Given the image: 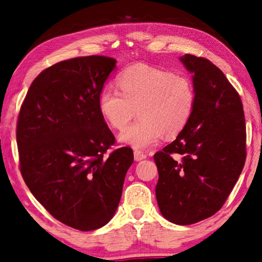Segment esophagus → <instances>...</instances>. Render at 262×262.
I'll list each match as a JSON object with an SVG mask.
<instances>
[{
    "mask_svg": "<svg viewBox=\"0 0 262 262\" xmlns=\"http://www.w3.org/2000/svg\"><path fill=\"white\" fill-rule=\"evenodd\" d=\"M145 157H147V155L143 154L142 151H140V150H135L134 151V158L135 161H142V159H145Z\"/></svg>",
    "mask_w": 262,
    "mask_h": 262,
    "instance_id": "obj_1",
    "label": "esophagus"
}]
</instances>
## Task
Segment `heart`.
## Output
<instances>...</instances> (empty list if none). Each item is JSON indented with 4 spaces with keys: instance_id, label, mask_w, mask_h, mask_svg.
Segmentation results:
<instances>
[{
    "instance_id": "heart-1",
    "label": "heart",
    "mask_w": 262,
    "mask_h": 262,
    "mask_svg": "<svg viewBox=\"0 0 262 262\" xmlns=\"http://www.w3.org/2000/svg\"><path fill=\"white\" fill-rule=\"evenodd\" d=\"M120 92L106 88L99 95V111L108 125L125 129L136 111L140 119L119 136L135 149L156 145L162 136L174 137L185 129L196 101L193 81L186 75L144 63L132 64L117 77Z\"/></svg>"
}]
</instances>
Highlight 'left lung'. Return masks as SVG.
<instances>
[{"mask_svg":"<svg viewBox=\"0 0 262 262\" xmlns=\"http://www.w3.org/2000/svg\"><path fill=\"white\" fill-rule=\"evenodd\" d=\"M193 74L196 101L190 120L172 143L155 154L156 199L162 215L179 225L219 211L246 159L243 104L225 75L205 57H180Z\"/></svg>","mask_w":262,"mask_h":262,"instance_id":"left-lung-1","label":"left lung"}]
</instances>
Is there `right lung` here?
<instances>
[{
    "label": "right lung",
    "mask_w": 262,
    "mask_h": 262,
    "mask_svg": "<svg viewBox=\"0 0 262 262\" xmlns=\"http://www.w3.org/2000/svg\"><path fill=\"white\" fill-rule=\"evenodd\" d=\"M117 60L91 55L57 62L31 84L17 121L20 173L33 196L70 228L91 231L112 219L133 150L105 156L115 137L99 95Z\"/></svg>",
    "instance_id": "right-lung-1"
}]
</instances>
